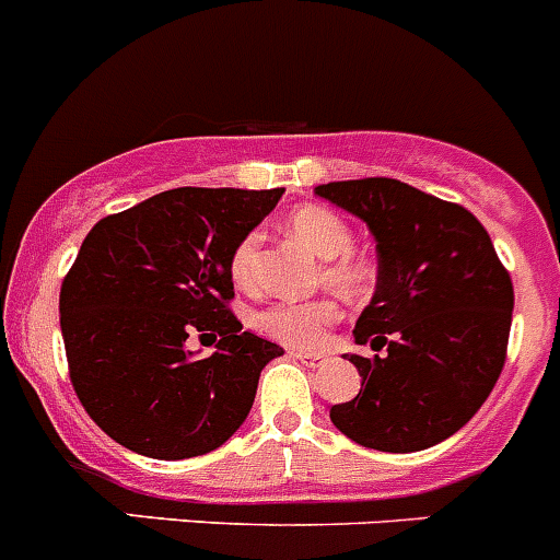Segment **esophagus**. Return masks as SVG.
Masks as SVG:
<instances>
[{
  "label": "esophagus",
  "mask_w": 560,
  "mask_h": 560,
  "mask_svg": "<svg viewBox=\"0 0 560 560\" xmlns=\"http://www.w3.org/2000/svg\"><path fill=\"white\" fill-rule=\"evenodd\" d=\"M290 357L295 359V362L306 364V368H320V364L326 362V357H323V353H310V351H292Z\"/></svg>",
  "instance_id": "1"
}]
</instances>
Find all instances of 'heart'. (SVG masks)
I'll use <instances>...</instances> for the list:
<instances>
[{
    "mask_svg": "<svg viewBox=\"0 0 560 560\" xmlns=\"http://www.w3.org/2000/svg\"><path fill=\"white\" fill-rule=\"evenodd\" d=\"M287 229L298 243H304L317 259H323L328 284L342 292L351 301H362L373 290L375 273L368 262L357 259L353 250L351 226L326 207H304L292 212ZM259 234H245L232 254V279L240 287H248L256 273V259H259ZM339 310L331 301H281L268 306L254 317V326L265 337L276 339L290 348L301 351H315L328 339V331L337 323Z\"/></svg>",
    "mask_w": 560,
    "mask_h": 560,
    "instance_id": "b5f03b06",
    "label": "heart"
}]
</instances>
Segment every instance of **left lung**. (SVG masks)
Segmentation results:
<instances>
[{"instance_id": "1", "label": "left lung", "mask_w": 560, "mask_h": 560, "mask_svg": "<svg viewBox=\"0 0 560 560\" xmlns=\"http://www.w3.org/2000/svg\"><path fill=\"white\" fill-rule=\"evenodd\" d=\"M315 196L368 223L378 276L345 353L362 375L331 422L357 445L415 453L445 442L489 398L505 362L514 287L492 237L464 207L398 179L317 185Z\"/></svg>"}]
</instances>
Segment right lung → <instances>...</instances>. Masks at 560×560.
I'll return each instance as SVG.
<instances>
[{"label":"right lung","mask_w":560,"mask_h":560,"mask_svg":"<svg viewBox=\"0 0 560 560\" xmlns=\"http://www.w3.org/2000/svg\"><path fill=\"white\" fill-rule=\"evenodd\" d=\"M284 187H176L98 221L60 290L71 384L98 428L162 462L203 456L237 431L265 364L284 348L226 310L232 254ZM190 332L221 336L201 360Z\"/></svg>","instance_id":"obj_1"}]
</instances>
